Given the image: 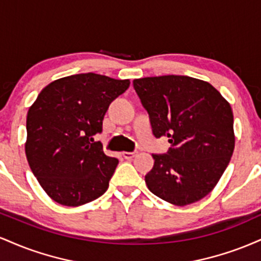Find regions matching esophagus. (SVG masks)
Returning a JSON list of instances; mask_svg holds the SVG:
<instances>
[{
  "mask_svg": "<svg viewBox=\"0 0 261 261\" xmlns=\"http://www.w3.org/2000/svg\"><path fill=\"white\" fill-rule=\"evenodd\" d=\"M137 155V151H134V152H122V157L125 158V160H133L134 157H136Z\"/></svg>",
  "mask_w": 261,
  "mask_h": 261,
  "instance_id": "obj_1",
  "label": "esophagus"
}]
</instances>
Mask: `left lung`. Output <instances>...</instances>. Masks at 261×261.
<instances>
[{
	"mask_svg": "<svg viewBox=\"0 0 261 261\" xmlns=\"http://www.w3.org/2000/svg\"><path fill=\"white\" fill-rule=\"evenodd\" d=\"M134 88L157 139L168 137L166 154H152L145 176L151 193L185 206L205 197L222 176L234 149L233 113L221 93L189 76L145 77Z\"/></svg>",
	"mask_w": 261,
	"mask_h": 261,
	"instance_id": "obj_1",
	"label": "left lung"
}]
</instances>
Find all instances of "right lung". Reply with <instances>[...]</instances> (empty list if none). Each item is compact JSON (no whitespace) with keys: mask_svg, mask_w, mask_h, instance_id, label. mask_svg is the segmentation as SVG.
Listing matches in <instances>:
<instances>
[{"mask_svg":"<svg viewBox=\"0 0 261 261\" xmlns=\"http://www.w3.org/2000/svg\"><path fill=\"white\" fill-rule=\"evenodd\" d=\"M128 86V80L72 74L47 85L29 108L27 160L54 201L74 207L107 191L119 161L93 136L101 133L110 103Z\"/></svg>","mask_w":261,"mask_h":261,"instance_id":"obj_1","label":"right lung"}]
</instances>
